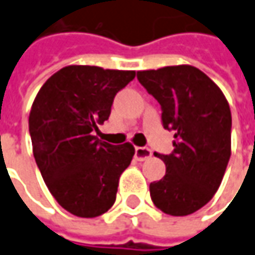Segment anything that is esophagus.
Wrapping results in <instances>:
<instances>
[{
  "instance_id": "1",
  "label": "esophagus",
  "mask_w": 255,
  "mask_h": 255,
  "mask_svg": "<svg viewBox=\"0 0 255 255\" xmlns=\"http://www.w3.org/2000/svg\"><path fill=\"white\" fill-rule=\"evenodd\" d=\"M134 157H136V160L143 161L148 157H151V150L148 147H136L134 148Z\"/></svg>"
}]
</instances>
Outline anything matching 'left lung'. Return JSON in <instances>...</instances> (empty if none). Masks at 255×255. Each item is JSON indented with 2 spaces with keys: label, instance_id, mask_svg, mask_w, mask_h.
<instances>
[{
  "label": "left lung",
  "instance_id": "8db88e82",
  "mask_svg": "<svg viewBox=\"0 0 255 255\" xmlns=\"http://www.w3.org/2000/svg\"><path fill=\"white\" fill-rule=\"evenodd\" d=\"M139 83L161 107L164 129L174 130V150L154 153L165 175L150 184V196L167 215L187 216L218 191L230 158L232 114L223 92L192 66L137 71Z\"/></svg>",
  "mask_w": 255,
  "mask_h": 255
}]
</instances>
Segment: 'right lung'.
Wrapping results in <instances>:
<instances>
[{"mask_svg": "<svg viewBox=\"0 0 255 255\" xmlns=\"http://www.w3.org/2000/svg\"><path fill=\"white\" fill-rule=\"evenodd\" d=\"M134 76L67 66L43 84L33 101L29 133L36 164L60 206L78 218H97L115 203L119 177L133 158L130 143L114 146L94 133Z\"/></svg>", "mask_w": 255, "mask_h": 255, "instance_id": "right-lung-1", "label": "right lung"}]
</instances>
